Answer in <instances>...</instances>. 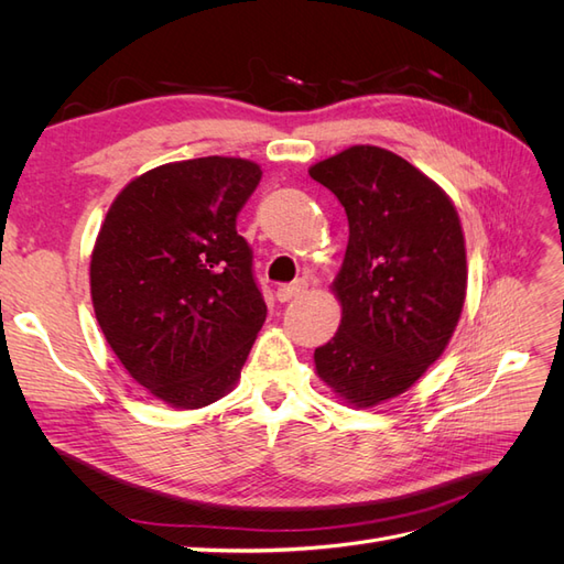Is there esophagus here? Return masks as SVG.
I'll use <instances>...</instances> for the list:
<instances>
[{"instance_id": "esophagus-1", "label": "esophagus", "mask_w": 564, "mask_h": 564, "mask_svg": "<svg viewBox=\"0 0 564 564\" xmlns=\"http://www.w3.org/2000/svg\"><path fill=\"white\" fill-rule=\"evenodd\" d=\"M305 289H308V282L305 280H296L294 284H282L280 289H278V301L280 303H286V301H292V299H296L299 294H303Z\"/></svg>"}]
</instances>
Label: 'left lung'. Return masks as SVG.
Returning <instances> with one entry per match:
<instances>
[{
    "mask_svg": "<svg viewBox=\"0 0 564 564\" xmlns=\"http://www.w3.org/2000/svg\"><path fill=\"white\" fill-rule=\"evenodd\" d=\"M308 174L348 216L332 282L340 324L315 348V371L346 406L369 409L412 388L449 346L468 289L464 228L452 197L386 148L350 145Z\"/></svg>",
    "mask_w": 564,
    "mask_h": 564,
    "instance_id": "8db88e82",
    "label": "left lung"
}]
</instances>
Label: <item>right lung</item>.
<instances>
[{
  "instance_id": "add662e5",
  "label": "right lung",
  "mask_w": 564,
  "mask_h": 564,
  "mask_svg": "<svg viewBox=\"0 0 564 564\" xmlns=\"http://www.w3.org/2000/svg\"><path fill=\"white\" fill-rule=\"evenodd\" d=\"M261 174L218 155L155 166L119 191L98 230V327L129 377L174 409L226 398L265 322L251 249L235 230Z\"/></svg>"
}]
</instances>
